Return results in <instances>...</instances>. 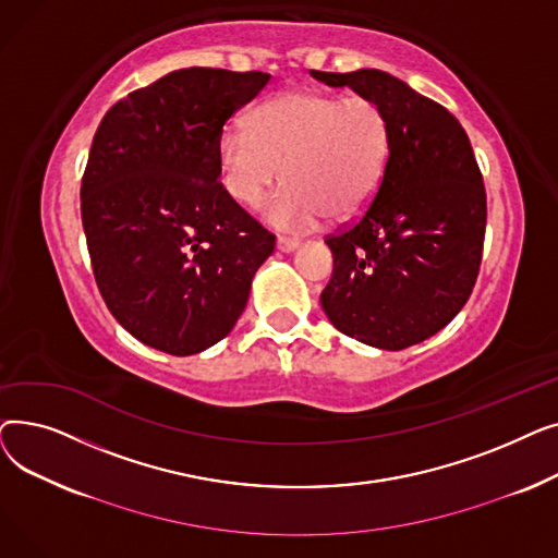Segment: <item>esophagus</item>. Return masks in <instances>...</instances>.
Returning <instances> with one entry per match:
<instances>
[{
    "instance_id": "34e87169",
    "label": "esophagus",
    "mask_w": 558,
    "mask_h": 558,
    "mask_svg": "<svg viewBox=\"0 0 558 558\" xmlns=\"http://www.w3.org/2000/svg\"><path fill=\"white\" fill-rule=\"evenodd\" d=\"M276 246H278V251H282V253H291V251H296V248H299V240H291V238H278Z\"/></svg>"
}]
</instances>
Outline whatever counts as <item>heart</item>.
Here are the masks:
<instances>
[{
  "mask_svg": "<svg viewBox=\"0 0 558 558\" xmlns=\"http://www.w3.org/2000/svg\"><path fill=\"white\" fill-rule=\"evenodd\" d=\"M391 120L368 95L291 90L259 104L248 126L230 124L219 137L228 194L257 205L280 175L282 187L262 215L284 230H310L320 219H357L385 179Z\"/></svg>",
  "mask_w": 558,
  "mask_h": 558,
  "instance_id": "1",
  "label": "heart"
}]
</instances>
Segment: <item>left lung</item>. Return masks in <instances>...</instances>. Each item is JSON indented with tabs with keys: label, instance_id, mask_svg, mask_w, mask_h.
Listing matches in <instances>:
<instances>
[{
	"label": "left lung",
	"instance_id": "1",
	"mask_svg": "<svg viewBox=\"0 0 558 558\" xmlns=\"http://www.w3.org/2000/svg\"><path fill=\"white\" fill-rule=\"evenodd\" d=\"M312 76L385 106L391 154L364 215L328 234L335 269L320 294L330 324L366 345L402 350L446 328L480 274L486 192L457 117L383 70Z\"/></svg>",
	"mask_w": 558,
	"mask_h": 558
}]
</instances>
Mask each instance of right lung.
<instances>
[{
    "mask_svg": "<svg viewBox=\"0 0 558 558\" xmlns=\"http://www.w3.org/2000/svg\"><path fill=\"white\" fill-rule=\"evenodd\" d=\"M269 78L175 70L117 101L95 133L81 181L95 280L120 326L162 353L221 341L274 253L276 234L219 183L223 126Z\"/></svg>",
    "mask_w": 558,
    "mask_h": 558,
    "instance_id": "add662e5",
    "label": "right lung"
}]
</instances>
